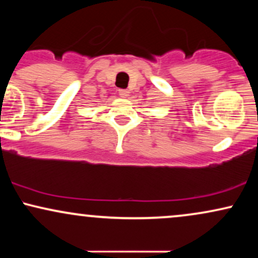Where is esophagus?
Wrapping results in <instances>:
<instances>
[{
    "label": "esophagus",
    "instance_id": "obj_1",
    "mask_svg": "<svg viewBox=\"0 0 258 258\" xmlns=\"http://www.w3.org/2000/svg\"><path fill=\"white\" fill-rule=\"evenodd\" d=\"M130 92L128 90H119V96L122 97V98H126V97H128Z\"/></svg>",
    "mask_w": 258,
    "mask_h": 258
}]
</instances>
